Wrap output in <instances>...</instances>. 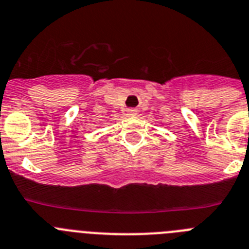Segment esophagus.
I'll return each mask as SVG.
<instances>
[{"label":"esophagus","mask_w":249,"mask_h":249,"mask_svg":"<svg viewBox=\"0 0 249 249\" xmlns=\"http://www.w3.org/2000/svg\"><path fill=\"white\" fill-rule=\"evenodd\" d=\"M126 113L129 116H135L136 114H138V110H136V109H127Z\"/></svg>","instance_id":"34e87169"}]
</instances>
